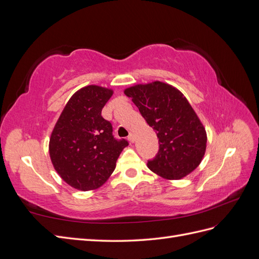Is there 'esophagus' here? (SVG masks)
<instances>
[{"label": "esophagus", "instance_id": "34e87169", "mask_svg": "<svg viewBox=\"0 0 259 259\" xmlns=\"http://www.w3.org/2000/svg\"><path fill=\"white\" fill-rule=\"evenodd\" d=\"M128 140L131 143H134L135 142V135L133 134V133H131V134L128 135Z\"/></svg>", "mask_w": 259, "mask_h": 259}]
</instances>
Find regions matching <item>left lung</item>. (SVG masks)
<instances>
[{"label":"left lung","mask_w":259,"mask_h":259,"mask_svg":"<svg viewBox=\"0 0 259 259\" xmlns=\"http://www.w3.org/2000/svg\"><path fill=\"white\" fill-rule=\"evenodd\" d=\"M159 138V152L148 167L165 179H182L199 166L206 149V132L184 94L160 81L124 91Z\"/></svg>","instance_id":"obj_1"}]
</instances>
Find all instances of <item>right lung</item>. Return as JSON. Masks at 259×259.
Here are the masks:
<instances>
[{
    "mask_svg": "<svg viewBox=\"0 0 259 259\" xmlns=\"http://www.w3.org/2000/svg\"><path fill=\"white\" fill-rule=\"evenodd\" d=\"M113 91L89 85L69 99L50 139L54 168L71 187L96 189L107 182L127 140L115 139L101 110Z\"/></svg>",
    "mask_w": 259,
    "mask_h": 259,
    "instance_id": "add662e5",
    "label": "right lung"
}]
</instances>
